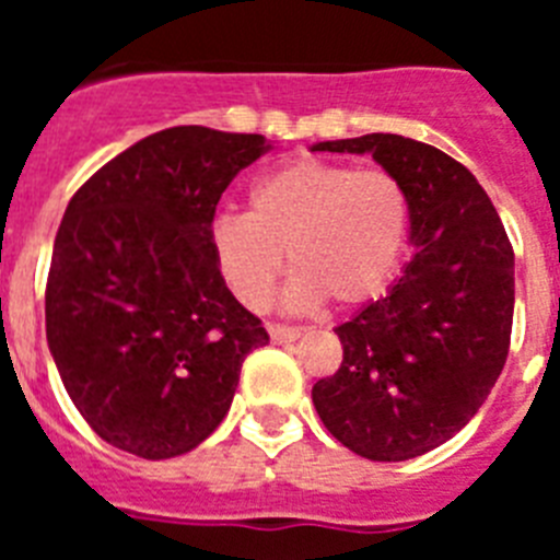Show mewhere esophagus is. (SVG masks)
<instances>
[{
  "instance_id": "34e87169",
  "label": "esophagus",
  "mask_w": 560,
  "mask_h": 560,
  "mask_svg": "<svg viewBox=\"0 0 560 560\" xmlns=\"http://www.w3.org/2000/svg\"><path fill=\"white\" fill-rule=\"evenodd\" d=\"M269 336L277 345H289L303 336V328H289V325H269Z\"/></svg>"
}]
</instances>
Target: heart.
<instances>
[{
  "mask_svg": "<svg viewBox=\"0 0 560 560\" xmlns=\"http://www.w3.org/2000/svg\"><path fill=\"white\" fill-rule=\"evenodd\" d=\"M409 232V196L384 167L296 160L252 185L249 210L210 224L215 269L230 294L264 311L283 271H294L285 308L368 303L398 266Z\"/></svg>",
  "mask_w": 560,
  "mask_h": 560,
  "instance_id": "b5f03b06",
  "label": "heart"
}]
</instances>
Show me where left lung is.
<instances>
[{
	"instance_id": "8db88e82",
	"label": "left lung",
	"mask_w": 560,
	"mask_h": 560,
	"mask_svg": "<svg viewBox=\"0 0 560 560\" xmlns=\"http://www.w3.org/2000/svg\"><path fill=\"white\" fill-rule=\"evenodd\" d=\"M311 151L370 153L409 196L415 255L387 296L339 325L341 368L311 389L325 429L359 457L400 463L452 440L479 412L508 359L513 249L468 167L400 133Z\"/></svg>"
}]
</instances>
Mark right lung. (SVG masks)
Returning a JSON list of instances; mask_svg holds the SVG:
<instances>
[{
	"instance_id": "1",
	"label": "right lung",
	"mask_w": 560,
	"mask_h": 560,
	"mask_svg": "<svg viewBox=\"0 0 560 560\" xmlns=\"http://www.w3.org/2000/svg\"><path fill=\"white\" fill-rule=\"evenodd\" d=\"M260 133L176 126L133 142L72 196L47 277V345L106 443L187 454L230 412L241 364L269 334L221 280L210 224Z\"/></svg>"
}]
</instances>
